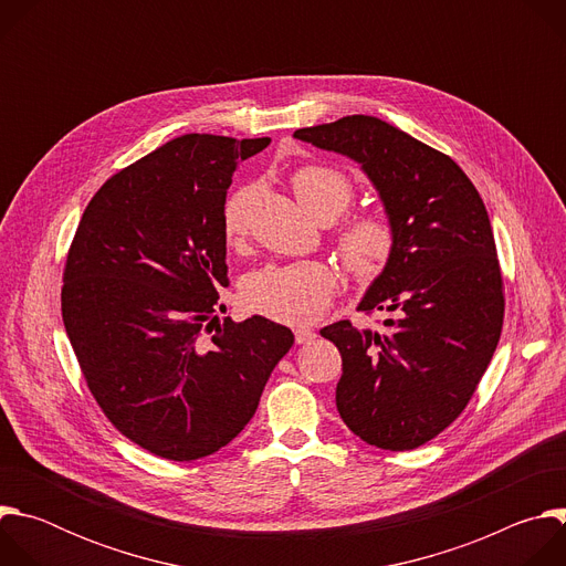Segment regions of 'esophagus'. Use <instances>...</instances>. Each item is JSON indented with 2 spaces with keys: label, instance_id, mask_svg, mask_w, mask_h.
<instances>
[{
  "label": "esophagus",
  "instance_id": "1",
  "mask_svg": "<svg viewBox=\"0 0 566 566\" xmlns=\"http://www.w3.org/2000/svg\"><path fill=\"white\" fill-rule=\"evenodd\" d=\"M313 340H315L313 329H308V327H297V329H295V343H297V345H311Z\"/></svg>",
  "mask_w": 566,
  "mask_h": 566
}]
</instances>
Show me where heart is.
I'll use <instances>...</instances> for the list:
<instances>
[{
  "instance_id": "heart-1",
  "label": "heart",
  "mask_w": 566,
  "mask_h": 566,
  "mask_svg": "<svg viewBox=\"0 0 566 566\" xmlns=\"http://www.w3.org/2000/svg\"><path fill=\"white\" fill-rule=\"evenodd\" d=\"M297 201L313 217H338L354 197L352 179L325 164H304L291 175ZM255 188L239 186L232 190L221 210V230L226 241H237L247 232L249 208ZM396 244V230L385 212L369 210L349 217L336 232L338 253L349 273L369 282L382 273ZM338 277L322 262L269 264L251 273L241 284V300L247 308L284 325H304L325 313Z\"/></svg>"
}]
</instances>
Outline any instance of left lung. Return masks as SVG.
<instances>
[{
    "instance_id": "obj_1",
    "label": "left lung",
    "mask_w": 566,
    "mask_h": 566,
    "mask_svg": "<svg viewBox=\"0 0 566 566\" xmlns=\"http://www.w3.org/2000/svg\"><path fill=\"white\" fill-rule=\"evenodd\" d=\"M293 136L360 164L394 223V253L358 304L387 311V329L340 319L319 334L343 356L347 428L382 450H415L465 410L500 343L504 282L486 206L448 154L380 118Z\"/></svg>"
}]
</instances>
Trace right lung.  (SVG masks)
<instances>
[{"label": "right lung", "mask_w": 566, "mask_h": 566, "mask_svg": "<svg viewBox=\"0 0 566 566\" xmlns=\"http://www.w3.org/2000/svg\"><path fill=\"white\" fill-rule=\"evenodd\" d=\"M271 138L186 134L94 195L64 264L62 319L112 426L170 461L228 446L253 419L291 329L217 311L232 172Z\"/></svg>", "instance_id": "obj_1"}]
</instances>
